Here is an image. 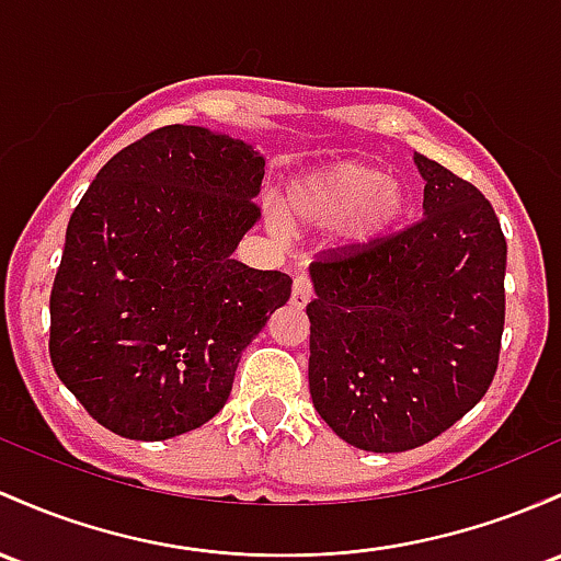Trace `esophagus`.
Here are the masks:
<instances>
[{"label": "esophagus", "mask_w": 561, "mask_h": 561, "mask_svg": "<svg viewBox=\"0 0 561 561\" xmlns=\"http://www.w3.org/2000/svg\"><path fill=\"white\" fill-rule=\"evenodd\" d=\"M311 295H313V287H311L309 276H306V274L295 276V282H293V298H290L295 309H304V306L311 300Z\"/></svg>", "instance_id": "34e87169"}]
</instances>
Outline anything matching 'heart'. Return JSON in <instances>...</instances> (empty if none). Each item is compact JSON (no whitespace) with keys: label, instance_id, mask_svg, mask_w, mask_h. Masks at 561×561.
Listing matches in <instances>:
<instances>
[{"label":"heart","instance_id":"heart-1","mask_svg":"<svg viewBox=\"0 0 561 561\" xmlns=\"http://www.w3.org/2000/svg\"><path fill=\"white\" fill-rule=\"evenodd\" d=\"M412 213V194L378 164L343 159L298 178L285 196V220L298 231H328L341 226V248L370 250L393 237ZM274 229H285L271 215Z\"/></svg>","mask_w":561,"mask_h":561}]
</instances>
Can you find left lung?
I'll return each mask as SVG.
<instances>
[{
    "instance_id": "left-lung-1",
    "label": "left lung",
    "mask_w": 561,
    "mask_h": 561,
    "mask_svg": "<svg viewBox=\"0 0 561 561\" xmlns=\"http://www.w3.org/2000/svg\"><path fill=\"white\" fill-rule=\"evenodd\" d=\"M423 215L370 250L311 263L309 389L348 445L404 453L490 389L506 319V237L484 194L415 153Z\"/></svg>"
}]
</instances>
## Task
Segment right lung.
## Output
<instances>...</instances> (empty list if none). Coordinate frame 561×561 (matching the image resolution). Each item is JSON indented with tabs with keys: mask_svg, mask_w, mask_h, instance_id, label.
<instances>
[{
	"mask_svg": "<svg viewBox=\"0 0 561 561\" xmlns=\"http://www.w3.org/2000/svg\"><path fill=\"white\" fill-rule=\"evenodd\" d=\"M266 159L207 127L168 125L103 164L66 229L50 359L101 426L159 442L224 410L233 375L293 279L233 261Z\"/></svg>",
	"mask_w": 561,
	"mask_h": 561,
	"instance_id": "right-lung-1",
	"label": "right lung"
}]
</instances>
